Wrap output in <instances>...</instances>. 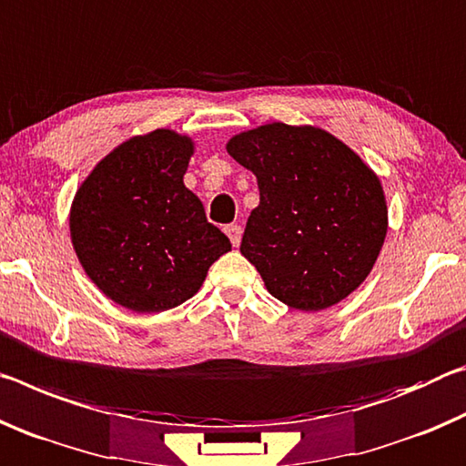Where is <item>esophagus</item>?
I'll return each instance as SVG.
<instances>
[{
	"label": "esophagus",
	"instance_id": "34e87169",
	"mask_svg": "<svg viewBox=\"0 0 466 466\" xmlns=\"http://www.w3.org/2000/svg\"><path fill=\"white\" fill-rule=\"evenodd\" d=\"M224 232L228 234V238H230L232 247L238 248L240 247V240H242V228L238 224H230L224 228Z\"/></svg>",
	"mask_w": 466,
	"mask_h": 466
}]
</instances>
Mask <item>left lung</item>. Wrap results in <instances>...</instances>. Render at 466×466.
Segmentation results:
<instances>
[{
  "mask_svg": "<svg viewBox=\"0 0 466 466\" xmlns=\"http://www.w3.org/2000/svg\"><path fill=\"white\" fill-rule=\"evenodd\" d=\"M257 177L258 205L240 252L273 298L317 312L361 286L389 230L376 172L329 131L267 123L226 144Z\"/></svg>",
  "mask_w": 466,
  "mask_h": 466,
  "instance_id": "left-lung-1",
  "label": "left lung"
}]
</instances>
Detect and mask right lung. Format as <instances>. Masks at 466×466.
Here are the masks:
<instances>
[{"label":"right lung","instance_id":"obj_1","mask_svg":"<svg viewBox=\"0 0 466 466\" xmlns=\"http://www.w3.org/2000/svg\"><path fill=\"white\" fill-rule=\"evenodd\" d=\"M195 141L172 129L129 137L86 177L69 211L80 265L102 294L133 312L193 298L232 250L183 177Z\"/></svg>","mask_w":466,"mask_h":466}]
</instances>
